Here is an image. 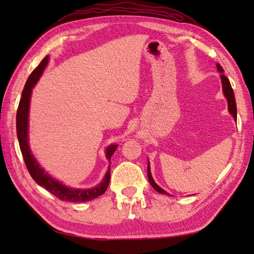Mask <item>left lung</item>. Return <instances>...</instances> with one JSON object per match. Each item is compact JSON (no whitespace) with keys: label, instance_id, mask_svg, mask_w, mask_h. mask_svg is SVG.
I'll return each instance as SVG.
<instances>
[{"label":"left lung","instance_id":"left-lung-1","mask_svg":"<svg viewBox=\"0 0 254 254\" xmlns=\"http://www.w3.org/2000/svg\"><path fill=\"white\" fill-rule=\"evenodd\" d=\"M216 68H217L218 72H221V74H222L221 75L222 88H223V94H224V96L226 97V100H227V109H229L230 114L234 118V120L236 121V103H235V97H234L233 89H232V86H231V83H230L229 78H227V77L224 74H223V72H224V69H223L220 64H216ZM148 179H149L150 184H151V186L154 189H156L158 192H160V194H163V195H168L169 196L168 192H167L166 190H163L161 187H159L158 185L156 184V182H154V180H153L152 175H151V170H150V163L149 162H148Z\"/></svg>","mask_w":254,"mask_h":254}]
</instances>
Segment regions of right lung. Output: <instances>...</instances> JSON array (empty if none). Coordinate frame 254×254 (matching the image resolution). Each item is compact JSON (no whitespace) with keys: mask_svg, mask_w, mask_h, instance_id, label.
Here are the masks:
<instances>
[{"mask_svg":"<svg viewBox=\"0 0 254 254\" xmlns=\"http://www.w3.org/2000/svg\"><path fill=\"white\" fill-rule=\"evenodd\" d=\"M49 56L42 59V62L39 64L36 69H34L31 75L29 76L27 83L24 85L22 95H21V100L19 103L18 112H16V135H18L19 144L21 152L24 159L25 166H27L29 174L31 175L32 179L36 182L39 186L46 188L47 190L50 191L51 194L58 197L62 200L67 201H75V203H81V201H88L94 198H97L98 196L103 195L107 189L110 183L111 177V166H109L106 174L103 178L102 182L97 185V186L88 189H79V188H71L68 187L59 180L55 179L51 176L46 173L45 169L39 165V162L36 160V158L31 152V149L29 147V134H28V127H29V109H30V100H31V93L32 89L38 80L44 72L45 68L48 65ZM118 148V144H111L105 150V154L107 160L111 161V157Z\"/></svg>","mask_w":254,"mask_h":254,"instance_id":"add662e5","label":"right lung"}]
</instances>
